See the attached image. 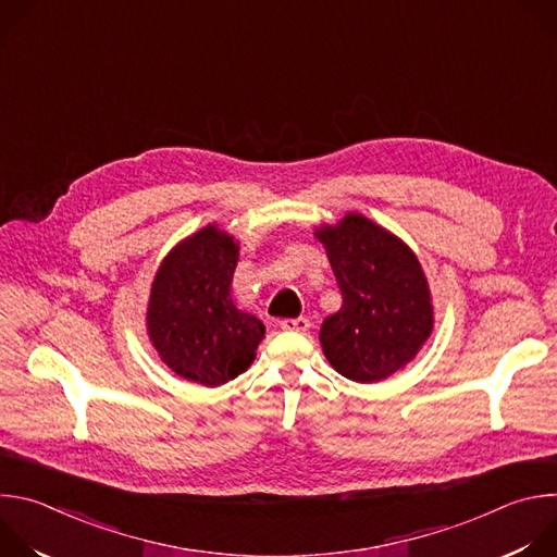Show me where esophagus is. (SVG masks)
Here are the masks:
<instances>
[{
	"mask_svg": "<svg viewBox=\"0 0 557 557\" xmlns=\"http://www.w3.org/2000/svg\"><path fill=\"white\" fill-rule=\"evenodd\" d=\"M280 329L290 331V333H306L310 329V322L306 320V317H295V320H282Z\"/></svg>",
	"mask_w": 557,
	"mask_h": 557,
	"instance_id": "obj_1",
	"label": "esophagus"
}]
</instances>
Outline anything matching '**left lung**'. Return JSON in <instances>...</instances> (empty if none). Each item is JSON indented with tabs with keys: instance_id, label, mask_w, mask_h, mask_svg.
Returning a JSON list of instances; mask_svg holds the SVG:
<instances>
[{
	"instance_id": "obj_1",
	"label": "left lung",
	"mask_w": 557,
	"mask_h": 557,
	"mask_svg": "<svg viewBox=\"0 0 557 557\" xmlns=\"http://www.w3.org/2000/svg\"><path fill=\"white\" fill-rule=\"evenodd\" d=\"M342 308L326 317L320 342L350 381L374 383L412 361L434 329L425 273L412 249L361 213L320 226Z\"/></svg>"
}]
</instances>
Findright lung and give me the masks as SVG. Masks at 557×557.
<instances>
[{
  "mask_svg": "<svg viewBox=\"0 0 557 557\" xmlns=\"http://www.w3.org/2000/svg\"><path fill=\"white\" fill-rule=\"evenodd\" d=\"M237 251L228 233L209 224L172 249L149 293L153 348L176 374L209 387L243 374L264 339V324L231 297Z\"/></svg>",
  "mask_w": 557,
  "mask_h": 557,
  "instance_id": "add662e5",
  "label": "right lung"
}]
</instances>
